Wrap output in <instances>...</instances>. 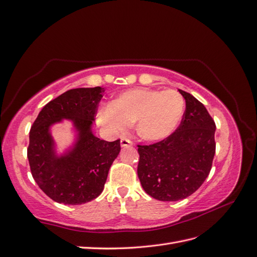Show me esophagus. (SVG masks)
Masks as SVG:
<instances>
[{
	"mask_svg": "<svg viewBox=\"0 0 257 257\" xmlns=\"http://www.w3.org/2000/svg\"><path fill=\"white\" fill-rule=\"evenodd\" d=\"M120 146L122 148H124V147H131V146H133V141L129 140V139L123 138V139L120 140Z\"/></svg>",
	"mask_w": 257,
	"mask_h": 257,
	"instance_id": "obj_1",
	"label": "esophagus"
}]
</instances>
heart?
I'll return each instance as SVG.
<instances>
[{
  "instance_id": "1",
  "label": "heart",
  "mask_w": 257,
  "mask_h": 257,
  "mask_svg": "<svg viewBox=\"0 0 257 257\" xmlns=\"http://www.w3.org/2000/svg\"><path fill=\"white\" fill-rule=\"evenodd\" d=\"M184 111L185 100L174 89L133 88L119 94L112 103L100 105L96 121L115 136L122 135L136 122L137 134L142 139L159 141L177 129Z\"/></svg>"
}]
</instances>
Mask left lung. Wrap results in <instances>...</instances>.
I'll return each instance as SVG.
<instances>
[{"label": "left lung", "mask_w": 257, "mask_h": 257, "mask_svg": "<svg viewBox=\"0 0 257 257\" xmlns=\"http://www.w3.org/2000/svg\"><path fill=\"white\" fill-rule=\"evenodd\" d=\"M186 109L168 138L138 146V177L148 195L176 201L194 194L209 175L216 153V123L200 101L182 89Z\"/></svg>", "instance_id": "left-lung-1"}]
</instances>
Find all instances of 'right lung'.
Masks as SVG:
<instances>
[{"instance_id": "add662e5", "label": "right lung", "mask_w": 257, "mask_h": 257, "mask_svg": "<svg viewBox=\"0 0 257 257\" xmlns=\"http://www.w3.org/2000/svg\"><path fill=\"white\" fill-rule=\"evenodd\" d=\"M104 92L100 86L69 89L44 106L29 131L27 158L32 175L40 189L59 204L82 205L98 197L120 152V140H100L92 133ZM62 118L74 122L78 137L75 146L59 157L50 127Z\"/></svg>"}]
</instances>
